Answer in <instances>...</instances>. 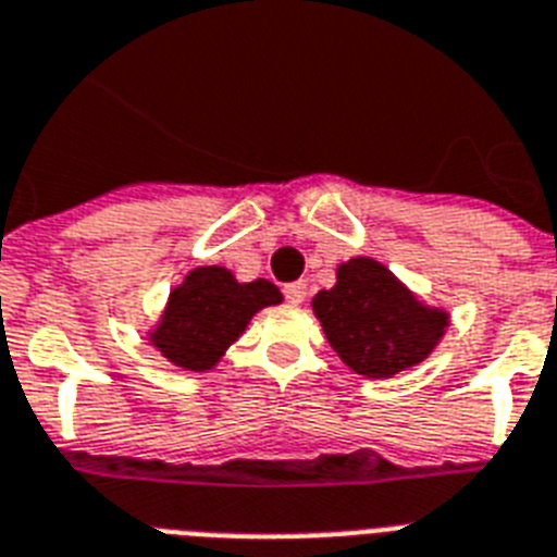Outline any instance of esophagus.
<instances>
[{
	"instance_id": "esophagus-1",
	"label": "esophagus",
	"mask_w": 557,
	"mask_h": 557,
	"mask_svg": "<svg viewBox=\"0 0 557 557\" xmlns=\"http://www.w3.org/2000/svg\"><path fill=\"white\" fill-rule=\"evenodd\" d=\"M283 292H286V300L292 302V306H300V302L306 300V283H288Z\"/></svg>"
}]
</instances>
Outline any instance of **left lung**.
<instances>
[{"label": "left lung", "instance_id": "8db88e82", "mask_svg": "<svg viewBox=\"0 0 557 557\" xmlns=\"http://www.w3.org/2000/svg\"><path fill=\"white\" fill-rule=\"evenodd\" d=\"M311 309L337 357L363 377H392L423 363L449 325V311L418 300L372 257L337 265V283L314 294Z\"/></svg>", "mask_w": 557, "mask_h": 557}]
</instances>
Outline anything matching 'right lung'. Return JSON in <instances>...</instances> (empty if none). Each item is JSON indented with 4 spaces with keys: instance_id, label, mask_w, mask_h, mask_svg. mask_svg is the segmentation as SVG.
<instances>
[{
    "instance_id": "obj_1",
    "label": "right lung",
    "mask_w": 557,
    "mask_h": 557,
    "mask_svg": "<svg viewBox=\"0 0 557 557\" xmlns=\"http://www.w3.org/2000/svg\"><path fill=\"white\" fill-rule=\"evenodd\" d=\"M277 302L283 294L269 280L239 283L223 265H200L171 288L160 320L148 329V341L185 372H208L257 311Z\"/></svg>"
}]
</instances>
